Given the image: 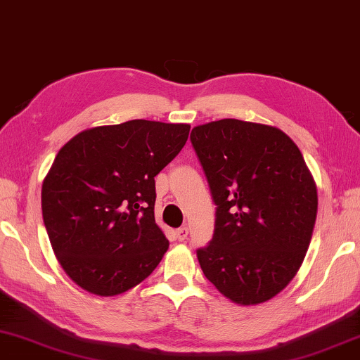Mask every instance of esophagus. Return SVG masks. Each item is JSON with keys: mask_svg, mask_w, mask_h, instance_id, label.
<instances>
[{"mask_svg": "<svg viewBox=\"0 0 360 360\" xmlns=\"http://www.w3.org/2000/svg\"><path fill=\"white\" fill-rule=\"evenodd\" d=\"M187 236H189V227L184 226V227H179V229L176 231V237H178L179 242H184Z\"/></svg>", "mask_w": 360, "mask_h": 360, "instance_id": "obj_1", "label": "esophagus"}]
</instances>
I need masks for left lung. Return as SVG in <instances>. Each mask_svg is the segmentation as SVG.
<instances>
[{"mask_svg": "<svg viewBox=\"0 0 360 360\" xmlns=\"http://www.w3.org/2000/svg\"><path fill=\"white\" fill-rule=\"evenodd\" d=\"M191 142L216 205L214 233L197 258L237 304L264 303L292 282L309 248L317 187L298 146L276 127L224 118Z\"/></svg>", "mask_w": 360, "mask_h": 360, "instance_id": "8db88e82", "label": "left lung"}]
</instances>
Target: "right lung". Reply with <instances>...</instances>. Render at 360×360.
<instances>
[{
	"label": "right lung",
	"instance_id": "obj_1",
	"mask_svg": "<svg viewBox=\"0 0 360 360\" xmlns=\"http://www.w3.org/2000/svg\"><path fill=\"white\" fill-rule=\"evenodd\" d=\"M191 124L131 120L84 129L43 181L44 227L73 282L99 296L128 292L168 250L157 226L155 176L184 147Z\"/></svg>",
	"mask_w": 360,
	"mask_h": 360
}]
</instances>
